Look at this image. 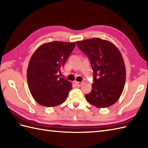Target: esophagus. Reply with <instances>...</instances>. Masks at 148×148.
<instances>
[{"instance_id":"obj_1","label":"esophagus","mask_w":148,"mask_h":148,"mask_svg":"<svg viewBox=\"0 0 148 148\" xmlns=\"http://www.w3.org/2000/svg\"><path fill=\"white\" fill-rule=\"evenodd\" d=\"M82 84H83V83H81V82H78V81H75V84H76V85L77 86H81V85H82Z\"/></svg>"}]
</instances>
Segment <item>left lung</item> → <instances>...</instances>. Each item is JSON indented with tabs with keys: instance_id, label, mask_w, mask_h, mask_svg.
Here are the masks:
<instances>
[{
	"instance_id": "obj_1",
	"label": "left lung",
	"mask_w": 148,
	"mask_h": 148,
	"mask_svg": "<svg viewBox=\"0 0 148 148\" xmlns=\"http://www.w3.org/2000/svg\"><path fill=\"white\" fill-rule=\"evenodd\" d=\"M88 56L93 71L91 92L85 98L99 108H108L118 101L126 80V69L123 56L114 44L107 40L92 38L76 42Z\"/></svg>"
}]
</instances>
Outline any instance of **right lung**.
<instances>
[{"label":"right lung","instance_id":"obj_1","mask_svg":"<svg viewBox=\"0 0 148 148\" xmlns=\"http://www.w3.org/2000/svg\"><path fill=\"white\" fill-rule=\"evenodd\" d=\"M75 46V42H46L31 56L27 71V83L34 99L40 106L52 108L67 100L72 83L61 77V71Z\"/></svg>","mask_w":148,"mask_h":148}]
</instances>
